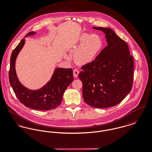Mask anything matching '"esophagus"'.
Segmentation results:
<instances>
[{
  "label": "esophagus",
  "instance_id": "1",
  "mask_svg": "<svg viewBox=\"0 0 152 152\" xmlns=\"http://www.w3.org/2000/svg\"><path fill=\"white\" fill-rule=\"evenodd\" d=\"M79 73V71L77 69H73V76L75 77H77Z\"/></svg>",
  "mask_w": 152,
  "mask_h": 152
}]
</instances>
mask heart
Masks as SVG:
<instances>
[{"instance_id": "heart-1", "label": "heart", "mask_w": 152, "mask_h": 152, "mask_svg": "<svg viewBox=\"0 0 152 152\" xmlns=\"http://www.w3.org/2000/svg\"><path fill=\"white\" fill-rule=\"evenodd\" d=\"M103 40L97 34L83 33L80 35L73 46V59L78 65H85L91 62L103 47ZM68 59L67 55L64 56Z\"/></svg>"}]
</instances>
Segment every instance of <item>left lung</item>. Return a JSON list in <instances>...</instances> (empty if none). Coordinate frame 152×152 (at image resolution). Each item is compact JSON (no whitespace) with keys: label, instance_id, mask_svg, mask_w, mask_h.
Instances as JSON below:
<instances>
[{"label":"left lung","instance_id":"left-lung-1","mask_svg":"<svg viewBox=\"0 0 152 152\" xmlns=\"http://www.w3.org/2000/svg\"><path fill=\"white\" fill-rule=\"evenodd\" d=\"M93 28L105 34L107 46L82 67L79 77L83 83V96L92 107H110L120 103L132 89L134 58L126 42L112 29Z\"/></svg>","mask_w":152,"mask_h":152}]
</instances>
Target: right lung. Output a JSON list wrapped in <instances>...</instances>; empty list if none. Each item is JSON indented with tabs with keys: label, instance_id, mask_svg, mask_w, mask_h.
Segmentation results:
<instances>
[{
	"label": "right lung",
	"instance_id": "obj_1",
	"mask_svg": "<svg viewBox=\"0 0 152 152\" xmlns=\"http://www.w3.org/2000/svg\"><path fill=\"white\" fill-rule=\"evenodd\" d=\"M35 34L36 32H31L25 37ZM25 43L23 39L12 53L9 81L12 90L19 101L26 107L39 110L55 109L61 104L65 91L73 81L72 69L56 68L50 79L41 88L31 90L26 87L19 80L15 70L16 59Z\"/></svg>",
	"mask_w": 152,
	"mask_h": 152
}]
</instances>
